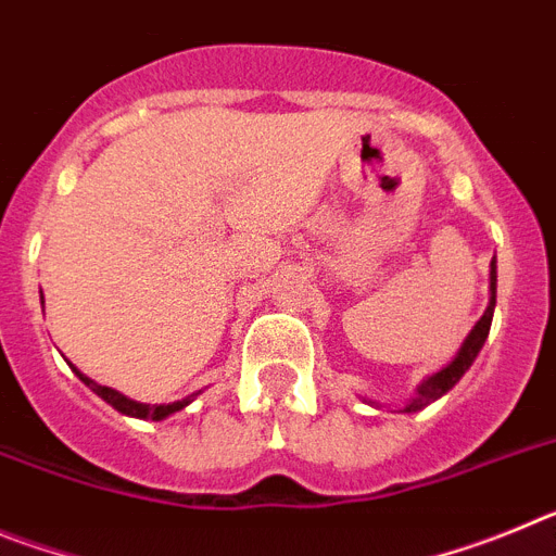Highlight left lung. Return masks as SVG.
<instances>
[{
  "instance_id": "left-lung-1",
  "label": "left lung",
  "mask_w": 556,
  "mask_h": 556,
  "mask_svg": "<svg viewBox=\"0 0 556 556\" xmlns=\"http://www.w3.org/2000/svg\"><path fill=\"white\" fill-rule=\"evenodd\" d=\"M493 308H495V262L490 264V306L488 312L481 314V320L476 323L473 331L468 333V339H465V345L459 348V353H456V358L451 362L448 367H443L440 372H434V376H429L424 381V384L417 387V395L412 397L409 404H406L404 412H420L426 409V406L431 404V401H437V397H443L445 392L451 390V387L459 381L462 376H465V370H468L470 365H473V358L479 356L481 345H484V339H488L490 333V323H493Z\"/></svg>"
}]
</instances>
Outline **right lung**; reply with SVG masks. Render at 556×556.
Segmentation results:
<instances>
[{
	"instance_id": "obj_1",
	"label": "right lung",
	"mask_w": 556,
	"mask_h": 556,
	"mask_svg": "<svg viewBox=\"0 0 556 556\" xmlns=\"http://www.w3.org/2000/svg\"><path fill=\"white\" fill-rule=\"evenodd\" d=\"M77 376H80V381L86 387H91V390L97 392V395L102 397V401H108V404L113 406L116 412H122V415H130V417H141V420H164L166 415H172V412H180L184 406H189L191 401H194V395H200V392H194V395L184 397V401H175V404H161V406H150V404H139V401H130V397H125L122 392L111 390V387H102L97 384V381H91L88 376H83L80 370H75Z\"/></svg>"
}]
</instances>
